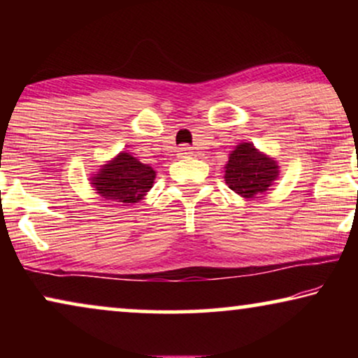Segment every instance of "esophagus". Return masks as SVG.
<instances>
[{"label":"esophagus","instance_id":"1","mask_svg":"<svg viewBox=\"0 0 358 358\" xmlns=\"http://www.w3.org/2000/svg\"><path fill=\"white\" fill-rule=\"evenodd\" d=\"M192 155V150H190L189 145H180L178 148V156L179 158H187V156Z\"/></svg>","mask_w":358,"mask_h":358}]
</instances>
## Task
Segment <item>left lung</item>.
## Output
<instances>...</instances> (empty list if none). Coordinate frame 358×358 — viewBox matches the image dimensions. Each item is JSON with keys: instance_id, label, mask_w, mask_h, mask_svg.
<instances>
[{"instance_id": "left-lung-1", "label": "left lung", "mask_w": 358, "mask_h": 358, "mask_svg": "<svg viewBox=\"0 0 358 358\" xmlns=\"http://www.w3.org/2000/svg\"><path fill=\"white\" fill-rule=\"evenodd\" d=\"M278 164L252 143H239L224 166L228 187L244 199H254L272 187L278 178Z\"/></svg>"}]
</instances>
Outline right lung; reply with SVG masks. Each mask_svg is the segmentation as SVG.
<instances>
[{
  "label": "right lung",
  "instance_id": "right-lung-1",
  "mask_svg": "<svg viewBox=\"0 0 358 358\" xmlns=\"http://www.w3.org/2000/svg\"><path fill=\"white\" fill-rule=\"evenodd\" d=\"M156 173L129 153H119L107 161L91 178V185L106 200L119 203H136L153 187Z\"/></svg>",
  "mask_w": 358,
  "mask_h": 358
}]
</instances>
